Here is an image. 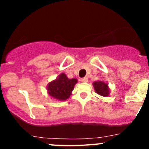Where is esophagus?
Masks as SVG:
<instances>
[{"label": "esophagus", "instance_id": "34e87169", "mask_svg": "<svg viewBox=\"0 0 149 149\" xmlns=\"http://www.w3.org/2000/svg\"><path fill=\"white\" fill-rule=\"evenodd\" d=\"M81 82L86 83V82H88V78H87V77H83V78L81 79Z\"/></svg>", "mask_w": 149, "mask_h": 149}]
</instances>
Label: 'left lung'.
I'll return each instance as SVG.
<instances>
[{
    "mask_svg": "<svg viewBox=\"0 0 149 149\" xmlns=\"http://www.w3.org/2000/svg\"><path fill=\"white\" fill-rule=\"evenodd\" d=\"M93 86L95 90L96 93L104 97L108 96L110 94V89L108 87V84L101 81H95L93 83Z\"/></svg>",
    "mask_w": 149,
    "mask_h": 149,
    "instance_id": "obj_1",
    "label": "left lung"
}]
</instances>
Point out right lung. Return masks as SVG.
I'll use <instances>...</instances> for the list:
<instances>
[{
  "mask_svg": "<svg viewBox=\"0 0 149 149\" xmlns=\"http://www.w3.org/2000/svg\"><path fill=\"white\" fill-rule=\"evenodd\" d=\"M77 83L75 78L69 79L64 73L48 84L47 90L50 96L59 101H65L72 95L74 85Z\"/></svg>",
  "mask_w": 149,
  "mask_h": 149,
  "instance_id": "obj_1",
  "label": "right lung"
}]
</instances>
